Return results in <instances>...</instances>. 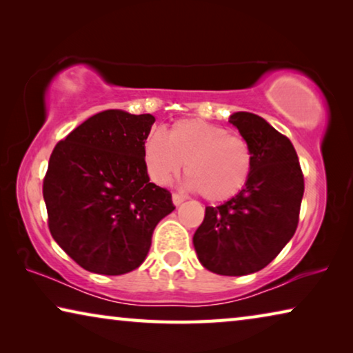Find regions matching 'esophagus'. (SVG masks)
<instances>
[{
  "label": "esophagus",
  "instance_id": "obj_1",
  "mask_svg": "<svg viewBox=\"0 0 353 353\" xmlns=\"http://www.w3.org/2000/svg\"><path fill=\"white\" fill-rule=\"evenodd\" d=\"M183 201H185V196L183 194L172 193V202H174V205H181Z\"/></svg>",
  "mask_w": 353,
  "mask_h": 353
}]
</instances>
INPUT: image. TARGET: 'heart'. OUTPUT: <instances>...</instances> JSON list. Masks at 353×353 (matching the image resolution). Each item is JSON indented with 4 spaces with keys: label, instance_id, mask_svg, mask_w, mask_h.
<instances>
[{
    "label": "heart",
    "instance_id": "heart-1",
    "mask_svg": "<svg viewBox=\"0 0 353 353\" xmlns=\"http://www.w3.org/2000/svg\"><path fill=\"white\" fill-rule=\"evenodd\" d=\"M143 159L157 185H170L185 163L187 185L210 202L235 198L254 168L252 149L244 137L196 118L179 119L165 135H149Z\"/></svg>",
    "mask_w": 353,
    "mask_h": 353
}]
</instances>
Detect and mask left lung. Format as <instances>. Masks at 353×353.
<instances>
[{
    "label": "left lung",
    "mask_w": 353,
    "mask_h": 353,
    "mask_svg": "<svg viewBox=\"0 0 353 353\" xmlns=\"http://www.w3.org/2000/svg\"><path fill=\"white\" fill-rule=\"evenodd\" d=\"M229 123L252 149V174L235 198L205 207L193 244L205 270L219 276H246L270 265L294 235L303 174L288 137L261 117L236 112Z\"/></svg>",
    "instance_id": "1"
}]
</instances>
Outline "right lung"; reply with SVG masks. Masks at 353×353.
Masks as SVG:
<instances>
[{
  "label": "right lung",
  "instance_id": "obj_1",
  "mask_svg": "<svg viewBox=\"0 0 353 353\" xmlns=\"http://www.w3.org/2000/svg\"><path fill=\"white\" fill-rule=\"evenodd\" d=\"M155 118L104 110L56 145L43 179L52 238L83 270L121 276L139 268L171 193L149 182L143 145Z\"/></svg>",
  "mask_w": 353,
  "mask_h": 353
}]
</instances>
